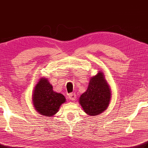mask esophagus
Wrapping results in <instances>:
<instances>
[{
  "label": "esophagus",
  "mask_w": 148,
  "mask_h": 148,
  "mask_svg": "<svg viewBox=\"0 0 148 148\" xmlns=\"http://www.w3.org/2000/svg\"><path fill=\"white\" fill-rule=\"evenodd\" d=\"M69 97L71 101H75L76 99V95L74 93H71L69 95Z\"/></svg>",
  "instance_id": "esophagus-1"
}]
</instances>
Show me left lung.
I'll list each match as a JSON object with an SVG mask.
<instances>
[{
    "instance_id": "8db88e82",
    "label": "left lung",
    "mask_w": 148,
    "mask_h": 148,
    "mask_svg": "<svg viewBox=\"0 0 148 148\" xmlns=\"http://www.w3.org/2000/svg\"><path fill=\"white\" fill-rule=\"evenodd\" d=\"M111 89L103 72L99 71L90 79L88 88L79 98V103L90 116L100 115L108 108L111 100Z\"/></svg>"
}]
</instances>
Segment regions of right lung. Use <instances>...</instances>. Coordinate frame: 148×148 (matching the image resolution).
Returning <instances> with one entry per match:
<instances>
[{
	"mask_svg": "<svg viewBox=\"0 0 148 148\" xmlns=\"http://www.w3.org/2000/svg\"><path fill=\"white\" fill-rule=\"evenodd\" d=\"M32 102L40 114L53 117L59 111L61 105L66 102V99L63 94L53 90L47 78L41 77L34 88Z\"/></svg>",
	"mask_w": 148,
	"mask_h": 148,
	"instance_id": "right-lung-1",
	"label": "right lung"
}]
</instances>
